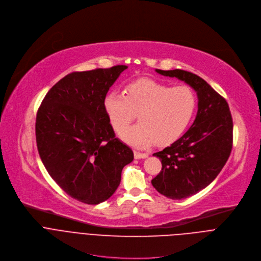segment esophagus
<instances>
[{
  "instance_id": "esophagus-1",
  "label": "esophagus",
  "mask_w": 261,
  "mask_h": 261,
  "mask_svg": "<svg viewBox=\"0 0 261 261\" xmlns=\"http://www.w3.org/2000/svg\"><path fill=\"white\" fill-rule=\"evenodd\" d=\"M134 154H135V159H137V160L147 159L149 156L148 153H143V152H139V151H134Z\"/></svg>"
}]
</instances>
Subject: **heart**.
Masks as SVG:
<instances>
[{"label": "heart", "instance_id": "b5f03b06", "mask_svg": "<svg viewBox=\"0 0 261 261\" xmlns=\"http://www.w3.org/2000/svg\"><path fill=\"white\" fill-rule=\"evenodd\" d=\"M196 105V95L190 86L172 87L152 79L133 82L124 88V94L113 91L103 101L117 133H122L138 113L140 122L123 131L121 138L140 148L156 142L167 145L179 139L191 122Z\"/></svg>", "mask_w": 261, "mask_h": 261}]
</instances>
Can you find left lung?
<instances>
[{
    "mask_svg": "<svg viewBox=\"0 0 261 261\" xmlns=\"http://www.w3.org/2000/svg\"><path fill=\"white\" fill-rule=\"evenodd\" d=\"M176 77L197 94V114L191 127L171 146L153 155L163 168L153 187L172 198L189 197L209 185L226 164L232 148V118L228 103L199 76L183 70H155Z\"/></svg>",
    "mask_w": 261,
    "mask_h": 261,
    "instance_id": "obj_1",
    "label": "left lung"
}]
</instances>
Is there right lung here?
I'll list each match as a JSON object with an SVG mask.
<instances>
[{
	"instance_id": "add662e5",
	"label": "right lung",
	"mask_w": 261,
	"mask_h": 261,
	"mask_svg": "<svg viewBox=\"0 0 261 261\" xmlns=\"http://www.w3.org/2000/svg\"><path fill=\"white\" fill-rule=\"evenodd\" d=\"M125 69L73 72L50 88L37 112L36 141L44 167L66 193L87 204L111 197L122 169L134 160L132 149L115 138L103 106Z\"/></svg>"
}]
</instances>
